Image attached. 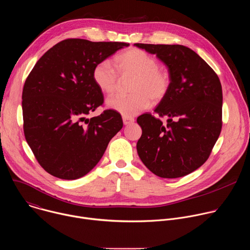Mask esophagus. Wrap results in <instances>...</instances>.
I'll use <instances>...</instances> for the list:
<instances>
[{
	"label": "esophagus",
	"mask_w": 250,
	"mask_h": 250,
	"mask_svg": "<svg viewBox=\"0 0 250 250\" xmlns=\"http://www.w3.org/2000/svg\"><path fill=\"white\" fill-rule=\"evenodd\" d=\"M123 122H124V125H127L132 124L134 122V119L130 118V117H123Z\"/></svg>",
	"instance_id": "obj_1"
}]
</instances>
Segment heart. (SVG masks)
<instances>
[{
    "instance_id": "b5f03b06",
    "label": "heart",
    "mask_w": 250,
    "mask_h": 250,
    "mask_svg": "<svg viewBox=\"0 0 250 250\" xmlns=\"http://www.w3.org/2000/svg\"><path fill=\"white\" fill-rule=\"evenodd\" d=\"M116 65L121 76H133L128 96H115L106 100L109 109L124 117H133L146 110L151 104L164 99L169 87L167 71L158 67V61L147 52L129 48L116 57ZM93 80L104 94L112 95L119 85V76L109 60H102L93 69Z\"/></svg>"
}]
</instances>
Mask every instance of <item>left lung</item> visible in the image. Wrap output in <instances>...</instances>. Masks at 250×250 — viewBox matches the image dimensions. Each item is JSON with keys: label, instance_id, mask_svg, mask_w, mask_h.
Returning <instances> with one entry per match:
<instances>
[{"label": "left lung", "instance_id": "8db88e82", "mask_svg": "<svg viewBox=\"0 0 250 250\" xmlns=\"http://www.w3.org/2000/svg\"><path fill=\"white\" fill-rule=\"evenodd\" d=\"M155 54L168 68L170 87L155 114L137 118L142 134L136 149L140 160L161 178H179L201 167L222 130L223 90L220 79L195 51L179 44L135 43Z\"/></svg>", "mask_w": 250, "mask_h": 250}]
</instances>
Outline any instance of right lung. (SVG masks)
Here are the masks:
<instances>
[{
	"label": "right lung",
	"mask_w": 250,
	"mask_h": 250,
	"mask_svg": "<svg viewBox=\"0 0 250 250\" xmlns=\"http://www.w3.org/2000/svg\"><path fill=\"white\" fill-rule=\"evenodd\" d=\"M128 45L65 40L31 70L22 90L23 131L35 158L52 176L75 180L88 174L122 129L116 111L86 116L104 102L92 77L95 65Z\"/></svg>",
	"instance_id": "1"
}]
</instances>
